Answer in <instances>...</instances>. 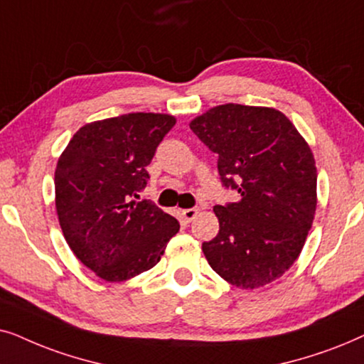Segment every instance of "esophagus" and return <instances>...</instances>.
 Instances as JSON below:
<instances>
[{
	"label": "esophagus",
	"instance_id": "34e87169",
	"mask_svg": "<svg viewBox=\"0 0 364 364\" xmlns=\"http://www.w3.org/2000/svg\"><path fill=\"white\" fill-rule=\"evenodd\" d=\"M198 208H188V210H185L183 211V218H185V221L186 223H190V221H193L196 218V215H198Z\"/></svg>",
	"mask_w": 364,
	"mask_h": 364
}]
</instances>
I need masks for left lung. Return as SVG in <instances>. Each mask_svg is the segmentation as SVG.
Returning <instances> with one entry per match:
<instances>
[{"label": "left lung", "instance_id": "1", "mask_svg": "<svg viewBox=\"0 0 364 364\" xmlns=\"http://www.w3.org/2000/svg\"><path fill=\"white\" fill-rule=\"evenodd\" d=\"M190 128L218 154L223 186L241 196L213 208L220 231L203 253L232 287H264L291 268L311 230L318 178L311 149L287 116L264 106H215Z\"/></svg>", "mask_w": 364, "mask_h": 364}]
</instances>
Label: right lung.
Returning <instances> with one entry per match:
<instances>
[{
    "label": "right lung",
    "mask_w": 364,
    "mask_h": 364,
    "mask_svg": "<svg viewBox=\"0 0 364 364\" xmlns=\"http://www.w3.org/2000/svg\"><path fill=\"white\" fill-rule=\"evenodd\" d=\"M176 119L128 113L85 124L70 139L55 171L56 213L77 259L101 279L124 281L161 259L179 223L139 198L146 166Z\"/></svg>",
    "instance_id": "add662e5"
}]
</instances>
